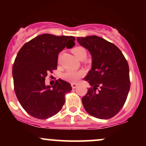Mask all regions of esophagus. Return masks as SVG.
<instances>
[{
  "instance_id": "34e87169",
  "label": "esophagus",
  "mask_w": 146,
  "mask_h": 146,
  "mask_svg": "<svg viewBox=\"0 0 146 146\" xmlns=\"http://www.w3.org/2000/svg\"><path fill=\"white\" fill-rule=\"evenodd\" d=\"M77 86H78V84L74 83V82H73V83H71V87H72V88H76Z\"/></svg>"
}]
</instances>
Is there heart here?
I'll return each instance as SVG.
<instances>
[{"instance_id":"b5f03b06","label":"heart","mask_w":146,"mask_h":146,"mask_svg":"<svg viewBox=\"0 0 146 146\" xmlns=\"http://www.w3.org/2000/svg\"><path fill=\"white\" fill-rule=\"evenodd\" d=\"M73 54L76 56V58L79 60H83L86 57L87 52L86 50L82 46H77L72 50ZM85 73L82 70L76 71V70H68L64 74L62 75V77L64 80L67 81L74 82L78 81L82 76H84Z\"/></svg>"}]
</instances>
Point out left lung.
Returning <instances> with one entry per match:
<instances>
[{"label":"left lung","instance_id":"left-lung-1","mask_svg":"<svg viewBox=\"0 0 146 146\" xmlns=\"http://www.w3.org/2000/svg\"><path fill=\"white\" fill-rule=\"evenodd\" d=\"M77 40L92 58V69L84 78L92 87L82 98L84 108L96 118H111L121 110L130 89L127 61L117 46L100 36L77 37Z\"/></svg>","mask_w":146,"mask_h":146}]
</instances>
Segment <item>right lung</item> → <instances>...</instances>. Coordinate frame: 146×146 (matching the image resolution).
Here are the masks:
<instances>
[{
    "mask_svg": "<svg viewBox=\"0 0 146 146\" xmlns=\"http://www.w3.org/2000/svg\"><path fill=\"white\" fill-rule=\"evenodd\" d=\"M75 40L72 36L43 34L25 44L17 53L13 66L14 90L29 115L46 119L62 109L65 95L71 90V85L58 79L52 86H46L45 78L57 69L60 51L66 46H74Z\"/></svg>",
    "mask_w": 146,
    "mask_h": 146,
    "instance_id": "add662e5",
    "label": "right lung"
}]
</instances>
